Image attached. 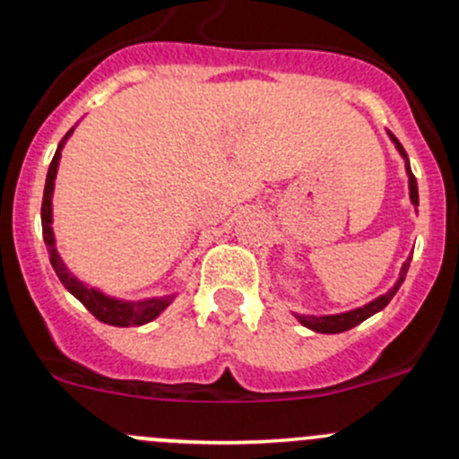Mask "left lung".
Segmentation results:
<instances>
[{"mask_svg": "<svg viewBox=\"0 0 459 459\" xmlns=\"http://www.w3.org/2000/svg\"><path fill=\"white\" fill-rule=\"evenodd\" d=\"M388 137H391V142L395 143L397 152H400L402 160H404L406 175H409V197H411V204H413V206L418 208V206H420L418 182H415L413 170H411L409 155H406V151H404V148H402L400 140H397V137L393 135L391 131H388ZM409 264H411V257L406 259L404 264H402L400 277H397V281H395V284H393V289H388L386 293L379 295V298H375L373 302L364 304V307L353 308V311H346V313H335V316H299V313H295V317H298L299 324H304V326L311 328V331H316V333H344V331H349V328L358 326V324H362L364 319H368L371 316H375V313L382 311V308L386 307L388 302H391L393 295H395L397 290H400L402 281H404L406 271H409Z\"/></svg>", "mask_w": 459, "mask_h": 459, "instance_id": "obj_1", "label": "left lung"}]
</instances>
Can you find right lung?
<instances>
[{
    "label": "right lung",
    "instance_id": "obj_1",
    "mask_svg": "<svg viewBox=\"0 0 459 459\" xmlns=\"http://www.w3.org/2000/svg\"><path fill=\"white\" fill-rule=\"evenodd\" d=\"M75 126L64 135V140L59 142L57 151H55L53 161L48 166V175H46V186H44V200H41V230H44V242L48 248L50 264H53L55 273H57L59 281L64 284V289L71 295H75L82 304L92 313L100 322L110 324V326H142V324L152 322L155 317H160V313H164L166 308L173 304V299L178 298V293L161 295V298H146V299H122L113 298V295L101 293L95 286H88L86 281H82L80 277L73 275L71 268L66 266L62 255L57 251V244H55V233H53V191H55V178H57L59 160H62V151L66 146L68 137L73 135Z\"/></svg>",
    "mask_w": 459,
    "mask_h": 459
}]
</instances>
